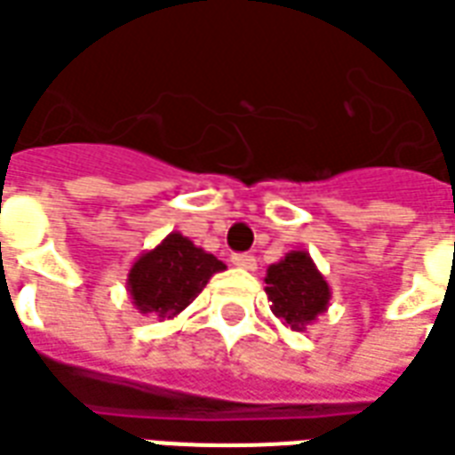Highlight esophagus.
<instances>
[{
  "instance_id": "obj_1",
  "label": "esophagus",
  "mask_w": 455,
  "mask_h": 455,
  "mask_svg": "<svg viewBox=\"0 0 455 455\" xmlns=\"http://www.w3.org/2000/svg\"><path fill=\"white\" fill-rule=\"evenodd\" d=\"M231 264L236 268H243V271H256V259H253L251 253H234Z\"/></svg>"
}]
</instances>
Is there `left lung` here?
I'll return each mask as SVG.
<instances>
[{
  "label": "left lung",
  "instance_id": "1",
  "mask_svg": "<svg viewBox=\"0 0 455 455\" xmlns=\"http://www.w3.org/2000/svg\"><path fill=\"white\" fill-rule=\"evenodd\" d=\"M267 296L274 316L293 331H304L329 311L331 289L308 251H289L267 268Z\"/></svg>",
  "mask_w": 455,
  "mask_h": 455
}]
</instances>
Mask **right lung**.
I'll return each instance as SVG.
<instances>
[{
  "mask_svg": "<svg viewBox=\"0 0 455 455\" xmlns=\"http://www.w3.org/2000/svg\"><path fill=\"white\" fill-rule=\"evenodd\" d=\"M227 264L204 251L184 234L172 231L154 249L144 251L129 268L126 291L144 316L174 318L187 308L209 279Z\"/></svg>",
  "mask_w": 455,
  "mask_h": 455,
  "instance_id": "right-lung-1",
  "label": "right lung"
}]
</instances>
